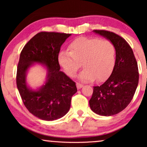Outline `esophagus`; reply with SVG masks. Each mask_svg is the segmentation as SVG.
Segmentation results:
<instances>
[{
    "label": "esophagus",
    "mask_w": 147,
    "mask_h": 147,
    "mask_svg": "<svg viewBox=\"0 0 147 147\" xmlns=\"http://www.w3.org/2000/svg\"><path fill=\"white\" fill-rule=\"evenodd\" d=\"M76 85H77V89H80V88H82V87H83V85H82V84L77 83V84H76Z\"/></svg>",
    "instance_id": "1"
}]
</instances>
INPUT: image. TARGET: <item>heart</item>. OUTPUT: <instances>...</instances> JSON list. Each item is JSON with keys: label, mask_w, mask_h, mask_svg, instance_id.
Listing matches in <instances>:
<instances>
[{"label": "heart", "mask_w": 147, "mask_h": 147, "mask_svg": "<svg viewBox=\"0 0 147 147\" xmlns=\"http://www.w3.org/2000/svg\"><path fill=\"white\" fill-rule=\"evenodd\" d=\"M58 61L64 72L73 77L81 68L79 75L84 82L104 80L110 75L115 63V48L110 41L99 38L79 37L72 41L68 51H61Z\"/></svg>", "instance_id": "obj_1"}]
</instances>
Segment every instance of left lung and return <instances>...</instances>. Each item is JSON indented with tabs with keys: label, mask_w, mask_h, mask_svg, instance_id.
I'll return each mask as SVG.
<instances>
[{
	"label": "left lung",
	"mask_w": 147,
	"mask_h": 147,
	"mask_svg": "<svg viewBox=\"0 0 147 147\" xmlns=\"http://www.w3.org/2000/svg\"><path fill=\"white\" fill-rule=\"evenodd\" d=\"M93 32L114 45L116 56L111 76L101 86L93 87L89 104L91 110L99 115H113L132 100L139 81L138 63L131 46L122 37L106 30Z\"/></svg>",
	"instance_id": "left-lung-1"
}]
</instances>
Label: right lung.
<instances>
[{
  "label": "right lung",
  "mask_w": 147,
  "mask_h": 147,
  "mask_svg": "<svg viewBox=\"0 0 147 147\" xmlns=\"http://www.w3.org/2000/svg\"><path fill=\"white\" fill-rule=\"evenodd\" d=\"M71 34L41 32L30 40L20 55L16 85L25 107L43 120L59 119L70 110L72 95L77 91L75 82L60 71L58 55L61 46ZM35 63L47 67V80L37 90L27 86L28 69Z\"/></svg>",
  "instance_id": "right-lung-1"
}]
</instances>
